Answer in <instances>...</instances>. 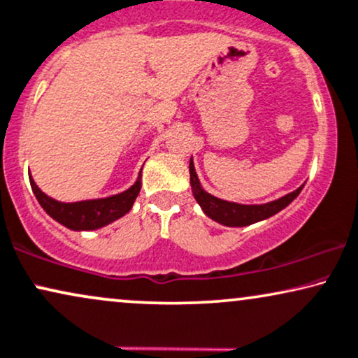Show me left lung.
Listing matches in <instances>:
<instances>
[{
  "label": "left lung",
  "instance_id": "left-lung-1",
  "mask_svg": "<svg viewBox=\"0 0 358 358\" xmlns=\"http://www.w3.org/2000/svg\"><path fill=\"white\" fill-rule=\"evenodd\" d=\"M189 183H192V193L194 200L201 206L203 213L210 216L213 221H216V223L231 226V228H241V226H248L271 218L275 213L284 210L292 200H296L297 194L304 188V185H302V187L294 189L292 193H287L286 196H280L279 200L269 203H262V205H239V203L226 201L221 200V198L213 196V194L203 189L196 171H194L193 158L189 160Z\"/></svg>",
  "mask_w": 358,
  "mask_h": 358
}]
</instances>
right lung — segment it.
Wrapping results in <instances>:
<instances>
[{
    "mask_svg": "<svg viewBox=\"0 0 358 358\" xmlns=\"http://www.w3.org/2000/svg\"><path fill=\"white\" fill-rule=\"evenodd\" d=\"M29 183L39 205L52 220H56L57 223L72 229V231H94V229L114 223L115 220L122 218L132 210L135 198L138 196L140 188H142V171L138 173L132 187L125 189V192L112 194V196L107 198L76 203H62L48 196L46 193L41 192V188L34 183L31 175Z\"/></svg>",
    "mask_w": 358,
    "mask_h": 358,
    "instance_id": "1",
    "label": "right lung"
}]
</instances>
